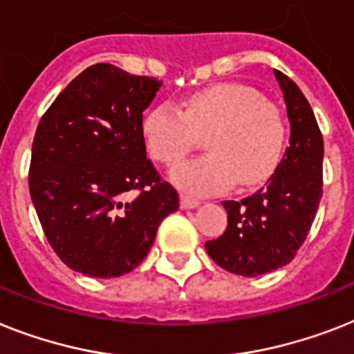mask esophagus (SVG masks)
<instances>
[{"label":"esophagus","instance_id":"obj_1","mask_svg":"<svg viewBox=\"0 0 354 354\" xmlns=\"http://www.w3.org/2000/svg\"><path fill=\"white\" fill-rule=\"evenodd\" d=\"M198 205H200V200H196V198L185 196V194L180 198V207H182V209H194V207Z\"/></svg>","mask_w":354,"mask_h":354}]
</instances>
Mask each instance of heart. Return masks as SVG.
Masks as SVG:
<instances>
[{"label":"heart","instance_id":"b5f03b06","mask_svg":"<svg viewBox=\"0 0 354 354\" xmlns=\"http://www.w3.org/2000/svg\"><path fill=\"white\" fill-rule=\"evenodd\" d=\"M145 147L156 162L174 167L207 134L209 154L172 171V182L191 194H214L263 183L283 154L286 125L277 105L243 83H220L194 93L183 112L160 103L142 123Z\"/></svg>","mask_w":354,"mask_h":354}]
</instances>
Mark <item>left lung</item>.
Listing matches in <instances>:
<instances>
[{
    "label": "left lung",
    "mask_w": 354,
    "mask_h": 354,
    "mask_svg": "<svg viewBox=\"0 0 354 354\" xmlns=\"http://www.w3.org/2000/svg\"><path fill=\"white\" fill-rule=\"evenodd\" d=\"M291 123L286 154L266 185L243 200H225L227 229L209 240V257L225 271L260 277L295 258L322 198L324 138L306 96L291 77L274 71Z\"/></svg>",
    "instance_id": "left-lung-1"
}]
</instances>
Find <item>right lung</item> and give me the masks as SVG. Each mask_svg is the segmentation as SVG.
Listing matches in <instances>:
<instances>
[{"mask_svg": "<svg viewBox=\"0 0 354 354\" xmlns=\"http://www.w3.org/2000/svg\"><path fill=\"white\" fill-rule=\"evenodd\" d=\"M162 82L96 63L37 125L28 189L43 232L73 271L116 278L140 266L158 225L178 211L143 140V111Z\"/></svg>", "mask_w": 354, "mask_h": 354, "instance_id": "1", "label": "right lung"}]
</instances>
